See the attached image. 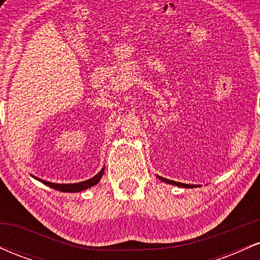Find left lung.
Here are the masks:
<instances>
[{"mask_svg": "<svg viewBox=\"0 0 260 260\" xmlns=\"http://www.w3.org/2000/svg\"><path fill=\"white\" fill-rule=\"evenodd\" d=\"M161 181L166 182V183H170V184H175V186H180V187H186V188H194L197 186L194 184H186V183H181V182H175V181H170L168 178H164V177H159Z\"/></svg>", "mask_w": 260, "mask_h": 260, "instance_id": "1", "label": "left lung"}]
</instances>
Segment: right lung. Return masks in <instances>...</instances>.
I'll use <instances>...</instances> for the list:
<instances>
[{"label":"right lung","mask_w":260,"mask_h":260,"mask_svg":"<svg viewBox=\"0 0 260 260\" xmlns=\"http://www.w3.org/2000/svg\"><path fill=\"white\" fill-rule=\"evenodd\" d=\"M104 175V169L101 170L98 175H95L94 177L90 178V180H86V181H83V182H79V183H67V184H59V183H51V182H47V181H43V180H39L40 182H43L44 184H46V186L53 188V189H57V190H61V192H72V193H76V192H80V190L83 189H86V188H90L92 186H95V184L98 183L101 180V177H103Z\"/></svg>","instance_id":"add662e5"}]
</instances>
